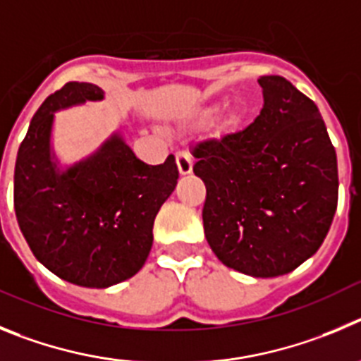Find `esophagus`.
<instances>
[{
	"mask_svg": "<svg viewBox=\"0 0 361 361\" xmlns=\"http://www.w3.org/2000/svg\"><path fill=\"white\" fill-rule=\"evenodd\" d=\"M176 164H178V171H180V174L192 173V160H190V157H188L185 151L176 152Z\"/></svg>",
	"mask_w": 361,
	"mask_h": 361,
	"instance_id": "esophagus-1",
	"label": "esophagus"
}]
</instances>
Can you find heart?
<instances>
[{
	"mask_svg": "<svg viewBox=\"0 0 361 361\" xmlns=\"http://www.w3.org/2000/svg\"><path fill=\"white\" fill-rule=\"evenodd\" d=\"M212 113H216V108H209V109H204L203 111V116H210Z\"/></svg>",
	"mask_w": 361,
	"mask_h": 361,
	"instance_id": "heart-1",
	"label": "heart"
}]
</instances>
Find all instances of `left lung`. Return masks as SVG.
I'll return each instance as SVG.
<instances>
[{"mask_svg":"<svg viewBox=\"0 0 361 361\" xmlns=\"http://www.w3.org/2000/svg\"><path fill=\"white\" fill-rule=\"evenodd\" d=\"M248 128L192 147L207 187L204 237L217 259L252 277L290 274L317 253L338 203V165L317 104L279 75L259 79Z\"/></svg>","mask_w":361,"mask_h":361,"instance_id":"1","label":"left lung"}]
</instances>
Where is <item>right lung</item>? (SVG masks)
I'll return each mask as SVG.
<instances>
[{"instance_id":"right-lung-1","label":"right lung","mask_w":361,"mask_h":361,"mask_svg":"<svg viewBox=\"0 0 361 361\" xmlns=\"http://www.w3.org/2000/svg\"><path fill=\"white\" fill-rule=\"evenodd\" d=\"M102 99L90 82H66L51 93L32 118L14 171L16 217L32 253L84 288H109L140 271L154 217L180 174L173 154L147 165L118 135L61 173L50 149L54 113Z\"/></svg>"}]
</instances>
